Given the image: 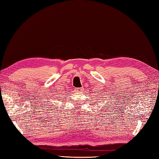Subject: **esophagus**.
<instances>
[{
	"label": "esophagus",
	"instance_id": "1",
	"mask_svg": "<svg viewBox=\"0 0 159 159\" xmlns=\"http://www.w3.org/2000/svg\"><path fill=\"white\" fill-rule=\"evenodd\" d=\"M83 91V88H80V89H76V92H80Z\"/></svg>",
	"mask_w": 159,
	"mask_h": 159
}]
</instances>
